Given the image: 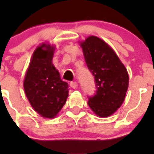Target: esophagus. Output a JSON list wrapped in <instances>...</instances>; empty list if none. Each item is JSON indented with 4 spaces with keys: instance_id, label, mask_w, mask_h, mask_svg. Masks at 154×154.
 <instances>
[{
    "instance_id": "esophagus-1",
    "label": "esophagus",
    "mask_w": 154,
    "mask_h": 154,
    "mask_svg": "<svg viewBox=\"0 0 154 154\" xmlns=\"http://www.w3.org/2000/svg\"><path fill=\"white\" fill-rule=\"evenodd\" d=\"M70 86L72 88V89H75L76 87L78 86V83L76 82H70Z\"/></svg>"
}]
</instances>
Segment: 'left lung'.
<instances>
[{
  "label": "left lung",
  "mask_w": 154,
  "mask_h": 154,
  "mask_svg": "<svg viewBox=\"0 0 154 154\" xmlns=\"http://www.w3.org/2000/svg\"><path fill=\"white\" fill-rule=\"evenodd\" d=\"M80 45L96 82V93L89 96L88 105L99 117L109 116L121 106L126 97L127 70L112 48L97 37L89 36Z\"/></svg>",
  "instance_id": "1"
}]
</instances>
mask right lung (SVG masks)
Instances as JSON below:
<instances>
[{
    "label": "right lung",
    "mask_w": 154,
    "mask_h": 154,
    "mask_svg": "<svg viewBox=\"0 0 154 154\" xmlns=\"http://www.w3.org/2000/svg\"><path fill=\"white\" fill-rule=\"evenodd\" d=\"M55 48L43 43L34 51L25 74L24 89L31 106L42 117L52 119L69 96V85L52 64Z\"/></svg>",
    "instance_id": "obj_1"
}]
</instances>
